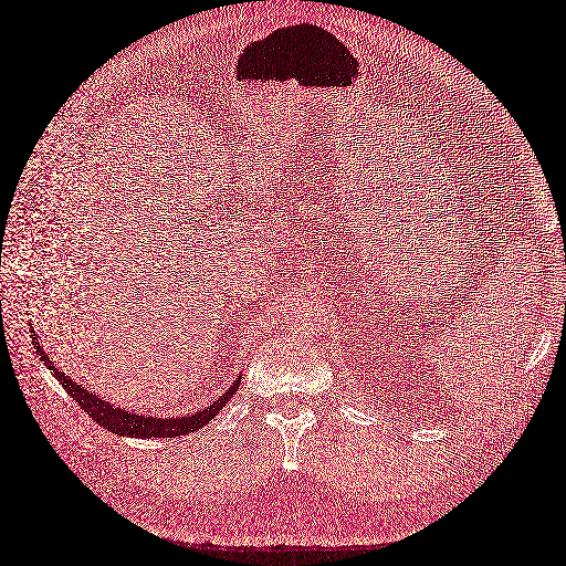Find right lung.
I'll return each instance as SVG.
<instances>
[{
    "instance_id": "obj_1",
    "label": "right lung",
    "mask_w": 566,
    "mask_h": 566,
    "mask_svg": "<svg viewBox=\"0 0 566 566\" xmlns=\"http://www.w3.org/2000/svg\"><path fill=\"white\" fill-rule=\"evenodd\" d=\"M34 349L41 357V361H44L49 366V370L55 375V380L65 387V391L72 396V399L81 406V410L91 415L93 420L109 429L114 433H120V436H135V438H175V436H186L191 431H198L202 429L212 417L233 399V394L238 391L240 382H242V375H238L235 382L228 387V391H223V396H219V399H214L212 403H209L207 408H202L200 412L196 415H186V417H167V420H163V417H144L139 412H130V410H123L120 406L116 408L114 403L99 399V396H95L93 391H88L86 385H78L74 380H70L67 373H62L51 359L49 354L44 352V347L39 345V340L34 338Z\"/></svg>"
}]
</instances>
